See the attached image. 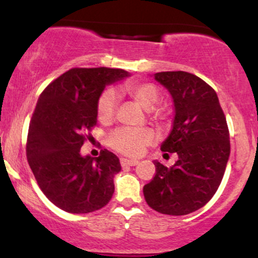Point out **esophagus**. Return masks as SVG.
Returning a JSON list of instances; mask_svg holds the SVG:
<instances>
[{
	"instance_id": "obj_1",
	"label": "esophagus",
	"mask_w": 258,
	"mask_h": 258,
	"mask_svg": "<svg viewBox=\"0 0 258 258\" xmlns=\"http://www.w3.org/2000/svg\"><path fill=\"white\" fill-rule=\"evenodd\" d=\"M121 165L122 166H136V165H138V160H130V159H125L122 158L120 160Z\"/></svg>"
}]
</instances>
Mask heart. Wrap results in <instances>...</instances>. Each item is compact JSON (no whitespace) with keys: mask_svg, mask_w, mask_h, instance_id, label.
I'll return each instance as SVG.
<instances>
[{"mask_svg":"<svg viewBox=\"0 0 258 258\" xmlns=\"http://www.w3.org/2000/svg\"><path fill=\"white\" fill-rule=\"evenodd\" d=\"M119 92L121 94L128 96L142 108L148 109V110L158 104L160 99L159 88L152 82L130 80L120 86ZM116 94L112 90H105L100 94L98 104H97V115L100 122L108 123L112 121L115 116V110H116ZM155 115L159 120L165 119L164 111L156 110ZM154 142H155V133L148 127H143V128L122 127V128L115 130L108 137V143L112 149L128 156H139L143 154L146 148L152 146Z\"/></svg>","mask_w":258,"mask_h":258,"instance_id":"b5f03b06","label":"heart"}]
</instances>
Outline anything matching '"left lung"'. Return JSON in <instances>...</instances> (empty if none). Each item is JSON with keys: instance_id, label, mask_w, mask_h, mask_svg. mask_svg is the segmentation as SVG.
<instances>
[{"instance_id": "8db88e82", "label": "left lung", "mask_w": 258, "mask_h": 258, "mask_svg": "<svg viewBox=\"0 0 258 258\" xmlns=\"http://www.w3.org/2000/svg\"><path fill=\"white\" fill-rule=\"evenodd\" d=\"M154 78L172 96V131L162 152L176 153L170 168L154 161L156 173L143 194L153 210L183 216L206 205L220 186L230 154L229 131L217 94L204 80L185 72H162Z\"/></svg>"}]
</instances>
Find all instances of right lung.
Masks as SVG:
<instances>
[{
	"label": "right lung",
	"instance_id": "right-lung-1",
	"mask_svg": "<svg viewBox=\"0 0 258 258\" xmlns=\"http://www.w3.org/2000/svg\"><path fill=\"white\" fill-rule=\"evenodd\" d=\"M110 68H74L51 82L37 100L29 126L26 158L47 199L70 214L104 207L121 171L115 154H80L86 135L97 123V104L106 85L128 78Z\"/></svg>",
	"mask_w": 258,
	"mask_h": 258
}]
</instances>
